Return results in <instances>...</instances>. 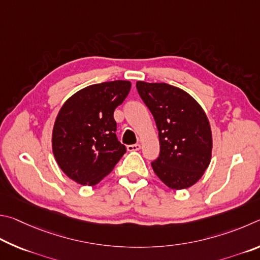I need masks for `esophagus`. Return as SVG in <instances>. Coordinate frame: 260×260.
I'll return each mask as SVG.
<instances>
[{"label":"esophagus","instance_id":"esophagus-1","mask_svg":"<svg viewBox=\"0 0 260 260\" xmlns=\"http://www.w3.org/2000/svg\"><path fill=\"white\" fill-rule=\"evenodd\" d=\"M126 148L129 152H136V151H139V149L142 148V146H140V144H135V145H129Z\"/></svg>","mask_w":260,"mask_h":260}]
</instances>
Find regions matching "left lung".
Listing matches in <instances>:
<instances>
[{"label": "left lung", "instance_id": "left-lung-1", "mask_svg": "<svg viewBox=\"0 0 260 260\" xmlns=\"http://www.w3.org/2000/svg\"><path fill=\"white\" fill-rule=\"evenodd\" d=\"M137 90L158 130L160 156L152 162L155 175L171 189L197 184L211 161L212 134L206 112L174 85L138 81Z\"/></svg>", "mask_w": 260, "mask_h": 260}]
</instances>
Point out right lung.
I'll return each instance as SVG.
<instances>
[{
    "mask_svg": "<svg viewBox=\"0 0 260 260\" xmlns=\"http://www.w3.org/2000/svg\"><path fill=\"white\" fill-rule=\"evenodd\" d=\"M129 81H111L81 89L59 109L52 152L63 174L77 184L94 186L126 152L115 135L114 111L126 98Z\"/></svg>",
    "mask_w": 260,
    "mask_h": 260,
    "instance_id": "right-lung-1",
    "label": "right lung"
}]
</instances>
